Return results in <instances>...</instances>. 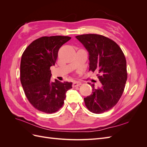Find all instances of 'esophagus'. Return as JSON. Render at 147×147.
I'll list each match as a JSON object with an SVG mask.
<instances>
[{
  "instance_id": "1",
  "label": "esophagus",
  "mask_w": 147,
  "mask_h": 147,
  "mask_svg": "<svg viewBox=\"0 0 147 147\" xmlns=\"http://www.w3.org/2000/svg\"><path fill=\"white\" fill-rule=\"evenodd\" d=\"M82 83L80 82H74L72 84V86L74 87H76V86H78L80 85H81Z\"/></svg>"
}]
</instances>
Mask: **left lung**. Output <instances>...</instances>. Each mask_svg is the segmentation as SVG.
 <instances>
[{
  "label": "left lung",
  "instance_id": "obj_1",
  "mask_svg": "<svg viewBox=\"0 0 147 147\" xmlns=\"http://www.w3.org/2000/svg\"><path fill=\"white\" fill-rule=\"evenodd\" d=\"M75 37L89 53V70L98 72L102 83L98 88L91 84L92 92L84 97V103L92 113L105 112L117 104L124 91L127 78L125 56L116 42L103 35L90 34Z\"/></svg>",
  "mask_w": 147,
  "mask_h": 147
}]
</instances>
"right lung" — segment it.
I'll return each mask as SVG.
<instances>
[{"mask_svg": "<svg viewBox=\"0 0 147 147\" xmlns=\"http://www.w3.org/2000/svg\"><path fill=\"white\" fill-rule=\"evenodd\" d=\"M68 36L42 37L33 41L22 55L20 80L25 94L34 108L53 113L63 107L65 93L72 83L51 81L50 67L55 65L61 47Z\"/></svg>", "mask_w": 147, "mask_h": 147, "instance_id": "1", "label": "right lung"}]
</instances>
